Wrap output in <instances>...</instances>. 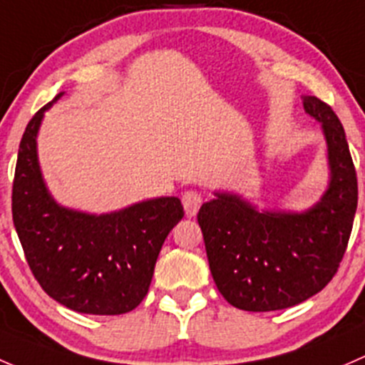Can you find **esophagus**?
<instances>
[{
    "label": "esophagus",
    "mask_w": 365,
    "mask_h": 365,
    "mask_svg": "<svg viewBox=\"0 0 365 365\" xmlns=\"http://www.w3.org/2000/svg\"><path fill=\"white\" fill-rule=\"evenodd\" d=\"M202 205V195L198 193V191H184L182 195V207H184V212H186V216H195V214L198 212V209H200Z\"/></svg>",
    "instance_id": "esophagus-1"
}]
</instances>
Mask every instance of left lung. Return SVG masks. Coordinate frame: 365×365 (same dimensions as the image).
I'll use <instances>...</instances> for the list:
<instances>
[{"instance_id":"8db88e82","label":"left lung","mask_w":365,"mask_h":365,"mask_svg":"<svg viewBox=\"0 0 365 365\" xmlns=\"http://www.w3.org/2000/svg\"><path fill=\"white\" fill-rule=\"evenodd\" d=\"M304 110L322 123L330 181L304 212L258 210L234 193H214L198 210L210 274L220 294L244 311L287 309L317 295L337 272L350 240L359 186L344 128L317 96Z\"/></svg>"}]
</instances>
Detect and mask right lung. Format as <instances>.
Segmentation results:
<instances>
[{
  "instance_id": "right-lung-1",
  "label": "right lung",
  "mask_w": 365,
  "mask_h": 365,
  "mask_svg": "<svg viewBox=\"0 0 365 365\" xmlns=\"http://www.w3.org/2000/svg\"><path fill=\"white\" fill-rule=\"evenodd\" d=\"M40 108L19 145L12 216L33 276L48 297L84 314H123L142 302L165 239L182 220L178 197L138 202L110 214H88L59 205L48 193L36 135Z\"/></svg>"
}]
</instances>
